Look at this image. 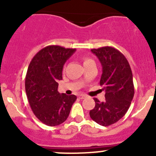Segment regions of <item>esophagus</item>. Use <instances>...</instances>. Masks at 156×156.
<instances>
[{
    "label": "esophagus",
    "mask_w": 156,
    "mask_h": 156,
    "mask_svg": "<svg viewBox=\"0 0 156 156\" xmlns=\"http://www.w3.org/2000/svg\"><path fill=\"white\" fill-rule=\"evenodd\" d=\"M78 97H79L80 99H84L86 97V96L84 95V94H80V95L78 96Z\"/></svg>",
    "instance_id": "1"
}]
</instances>
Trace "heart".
<instances>
[{"mask_svg":"<svg viewBox=\"0 0 156 156\" xmlns=\"http://www.w3.org/2000/svg\"><path fill=\"white\" fill-rule=\"evenodd\" d=\"M94 62V61L92 60L91 59H89V58H84L83 59V65H84V66H85L88 65L89 63H90V62Z\"/></svg>","mask_w":156,"mask_h":156,"instance_id":"b5f03b06","label":"heart"}]
</instances>
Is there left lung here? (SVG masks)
<instances>
[{
  "mask_svg": "<svg viewBox=\"0 0 156 156\" xmlns=\"http://www.w3.org/2000/svg\"><path fill=\"white\" fill-rule=\"evenodd\" d=\"M91 52L103 67L100 84L106 91V101L94 98L95 107L90 111V116L106 127L120 120L130 107L134 95L133 75L127 59L117 49L103 47Z\"/></svg>",
  "mask_w": 156,
  "mask_h": 156,
  "instance_id": "8db88e82",
  "label": "left lung"
}]
</instances>
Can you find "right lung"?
<instances>
[{
	"mask_svg": "<svg viewBox=\"0 0 156 156\" xmlns=\"http://www.w3.org/2000/svg\"><path fill=\"white\" fill-rule=\"evenodd\" d=\"M76 49L50 45L33 57L26 76V92L34 115L48 126H56L68 118L75 95L58 92L62 69Z\"/></svg>",
	"mask_w": 156,
	"mask_h": 156,
	"instance_id": "obj_1",
	"label": "right lung"
}]
</instances>
